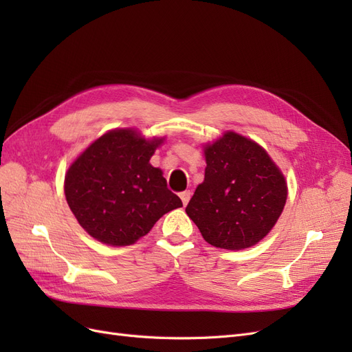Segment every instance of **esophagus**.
<instances>
[{"mask_svg": "<svg viewBox=\"0 0 352 352\" xmlns=\"http://www.w3.org/2000/svg\"><path fill=\"white\" fill-rule=\"evenodd\" d=\"M190 190H184V192H180L179 194V197H180V199H182V202H184V206H186L188 202H189V199H190Z\"/></svg>", "mask_w": 352, "mask_h": 352, "instance_id": "obj_1", "label": "esophagus"}]
</instances>
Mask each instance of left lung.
<instances>
[{
    "label": "left lung",
    "mask_w": 352,
    "mask_h": 352,
    "mask_svg": "<svg viewBox=\"0 0 352 352\" xmlns=\"http://www.w3.org/2000/svg\"><path fill=\"white\" fill-rule=\"evenodd\" d=\"M206 176L186 206L202 238L217 248L243 250L274 226L286 202V182L269 154L228 132L206 146Z\"/></svg>",
    "instance_id": "left-lung-1"
}]
</instances>
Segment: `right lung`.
Returning a JSON list of instances; mask_svg holds the SVG:
<instances>
[{
  "mask_svg": "<svg viewBox=\"0 0 352 352\" xmlns=\"http://www.w3.org/2000/svg\"><path fill=\"white\" fill-rule=\"evenodd\" d=\"M162 141H146L131 129L111 131L70 166L65 180L67 204L92 238L131 245L166 212L182 207L162 170L150 164Z\"/></svg>",
  "mask_w": 352,
  "mask_h": 352,
  "instance_id": "1",
  "label": "right lung"
}]
</instances>
